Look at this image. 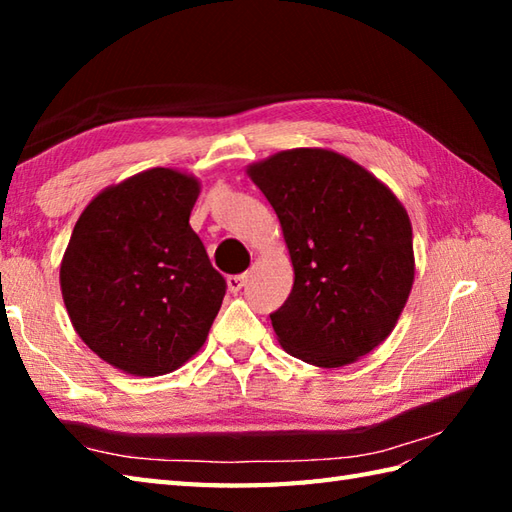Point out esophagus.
<instances>
[{"label":"esophagus","instance_id":"34e87169","mask_svg":"<svg viewBox=\"0 0 512 512\" xmlns=\"http://www.w3.org/2000/svg\"><path fill=\"white\" fill-rule=\"evenodd\" d=\"M226 286L231 292H239L246 286V275H231L226 279Z\"/></svg>","mask_w":512,"mask_h":512}]
</instances>
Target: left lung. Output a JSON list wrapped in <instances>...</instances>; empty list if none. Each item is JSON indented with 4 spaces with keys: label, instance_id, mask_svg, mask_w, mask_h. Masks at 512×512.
I'll return each mask as SVG.
<instances>
[{
    "label": "left lung",
    "instance_id": "left-lung-1",
    "mask_svg": "<svg viewBox=\"0 0 512 512\" xmlns=\"http://www.w3.org/2000/svg\"><path fill=\"white\" fill-rule=\"evenodd\" d=\"M273 206L295 270L270 314L279 345L317 367H343L396 328L416 275L405 206L385 182L332 149L277 151L246 167Z\"/></svg>",
    "mask_w": 512,
    "mask_h": 512
}]
</instances>
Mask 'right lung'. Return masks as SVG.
Segmentation results:
<instances>
[{"label": "right lung", "instance_id": "add662e5", "mask_svg": "<svg viewBox=\"0 0 512 512\" xmlns=\"http://www.w3.org/2000/svg\"><path fill=\"white\" fill-rule=\"evenodd\" d=\"M200 180L154 167L103 189L74 224L61 295L76 334L105 363L162 376L200 352L226 281L189 215Z\"/></svg>", "mask_w": 512, "mask_h": 512}]
</instances>
